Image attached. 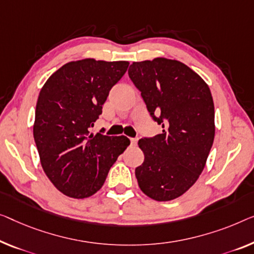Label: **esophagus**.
Masks as SVG:
<instances>
[{
  "label": "esophagus",
  "mask_w": 254,
  "mask_h": 254,
  "mask_svg": "<svg viewBox=\"0 0 254 254\" xmlns=\"http://www.w3.org/2000/svg\"><path fill=\"white\" fill-rule=\"evenodd\" d=\"M130 141H131L132 146H135V145H137V142H138V139L137 138H130Z\"/></svg>",
  "instance_id": "1"
}]
</instances>
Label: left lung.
<instances>
[{"label": "left lung", "instance_id": "obj_1", "mask_svg": "<svg viewBox=\"0 0 254 254\" xmlns=\"http://www.w3.org/2000/svg\"><path fill=\"white\" fill-rule=\"evenodd\" d=\"M128 76L141 92L162 133L138 141L143 163L135 169L143 194L158 202L185 194L198 179L213 145L214 104L209 85L181 62H134Z\"/></svg>", "mask_w": 254, "mask_h": 254}]
</instances>
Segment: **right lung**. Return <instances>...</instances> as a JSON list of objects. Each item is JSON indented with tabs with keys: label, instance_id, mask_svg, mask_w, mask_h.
Segmentation results:
<instances>
[{
	"label": "right lung",
	"instance_id": "right-lung-1",
	"mask_svg": "<svg viewBox=\"0 0 254 254\" xmlns=\"http://www.w3.org/2000/svg\"><path fill=\"white\" fill-rule=\"evenodd\" d=\"M127 67L128 62L92 58L69 62L41 89L34 140L45 175L64 195L86 198L96 194L117 157L130 145L124 135L90 132L109 91Z\"/></svg>",
	"mask_w": 254,
	"mask_h": 254
}]
</instances>
